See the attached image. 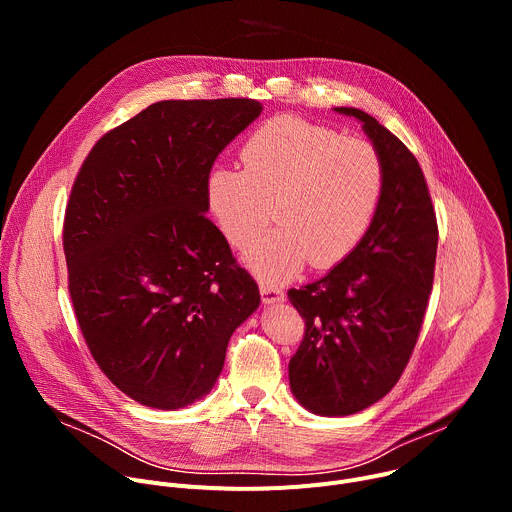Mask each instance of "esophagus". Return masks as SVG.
<instances>
[{
  "mask_svg": "<svg viewBox=\"0 0 512 512\" xmlns=\"http://www.w3.org/2000/svg\"><path fill=\"white\" fill-rule=\"evenodd\" d=\"M259 291H261V300L265 306H273V304H279L283 302V291L275 285H269V283H261L259 285Z\"/></svg>",
  "mask_w": 512,
  "mask_h": 512,
  "instance_id": "obj_1",
  "label": "esophagus"
}]
</instances>
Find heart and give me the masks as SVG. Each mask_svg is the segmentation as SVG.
Segmentation results:
<instances>
[{"instance_id":"b5f03b06","label":"heart","mask_w":512,"mask_h":512,"mask_svg":"<svg viewBox=\"0 0 512 512\" xmlns=\"http://www.w3.org/2000/svg\"><path fill=\"white\" fill-rule=\"evenodd\" d=\"M241 168L216 166L206 202L223 235L265 281L342 263L367 237L385 190L379 152L362 139L296 115L261 123L243 143Z\"/></svg>"}]
</instances>
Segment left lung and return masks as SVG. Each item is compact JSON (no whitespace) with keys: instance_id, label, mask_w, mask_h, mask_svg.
Returning a JSON list of instances; mask_svg holds the SVG:
<instances>
[{"instance_id":"left-lung-1","label":"left lung","mask_w":512,"mask_h":512,"mask_svg":"<svg viewBox=\"0 0 512 512\" xmlns=\"http://www.w3.org/2000/svg\"><path fill=\"white\" fill-rule=\"evenodd\" d=\"M334 111L362 123L383 160L385 190L360 245L322 279L287 291L306 318L289 387L324 417L358 413L395 387L421 330L437 253L435 212L415 156L369 113Z\"/></svg>"}]
</instances>
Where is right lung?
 <instances>
[{
    "mask_svg": "<svg viewBox=\"0 0 512 512\" xmlns=\"http://www.w3.org/2000/svg\"><path fill=\"white\" fill-rule=\"evenodd\" d=\"M261 111L253 99L154 103L95 143L72 186V306L101 371L145 407L208 395L259 308L257 283L206 218V178Z\"/></svg>",
    "mask_w": 512,
    "mask_h": 512,
    "instance_id": "add662e5",
    "label": "right lung"
}]
</instances>
